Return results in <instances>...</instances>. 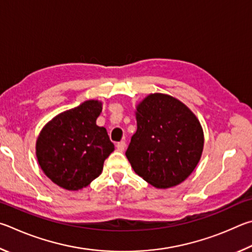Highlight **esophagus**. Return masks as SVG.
I'll return each instance as SVG.
<instances>
[{
  "label": "esophagus",
  "instance_id": "esophagus-1",
  "mask_svg": "<svg viewBox=\"0 0 252 252\" xmlns=\"http://www.w3.org/2000/svg\"><path fill=\"white\" fill-rule=\"evenodd\" d=\"M116 147H117V149H118L119 152H124V151H125V148H126V143H125V140H122V142L117 143Z\"/></svg>",
  "mask_w": 252,
  "mask_h": 252
}]
</instances>
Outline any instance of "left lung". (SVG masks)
<instances>
[{
    "mask_svg": "<svg viewBox=\"0 0 252 252\" xmlns=\"http://www.w3.org/2000/svg\"><path fill=\"white\" fill-rule=\"evenodd\" d=\"M137 130L126 151L136 174L156 188L177 186L200 160L204 131L190 109L175 97L151 94L136 106Z\"/></svg>",
    "mask_w": 252,
    "mask_h": 252,
    "instance_id": "8db88e82",
    "label": "left lung"
}]
</instances>
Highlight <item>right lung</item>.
<instances>
[{"label":"right lung","mask_w":252,"mask_h":252,"mask_svg":"<svg viewBox=\"0 0 252 252\" xmlns=\"http://www.w3.org/2000/svg\"><path fill=\"white\" fill-rule=\"evenodd\" d=\"M98 100H86L48 122L36 140V157L48 178L67 190L90 185L103 170L114 151L104 127L96 125L101 113Z\"/></svg>","instance_id":"obj_1"}]
</instances>
